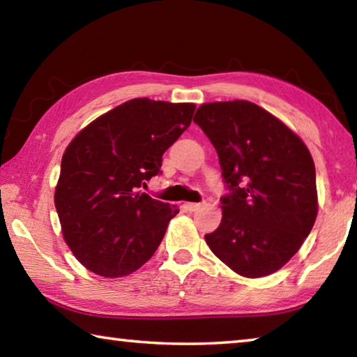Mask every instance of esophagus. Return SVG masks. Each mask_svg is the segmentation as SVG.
<instances>
[{
    "mask_svg": "<svg viewBox=\"0 0 357 357\" xmlns=\"http://www.w3.org/2000/svg\"><path fill=\"white\" fill-rule=\"evenodd\" d=\"M185 208L187 211H190V213H195V211H200L203 208V203H187Z\"/></svg>",
    "mask_w": 357,
    "mask_h": 357,
    "instance_id": "esophagus-1",
    "label": "esophagus"
}]
</instances>
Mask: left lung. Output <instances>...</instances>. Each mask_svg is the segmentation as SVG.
I'll list each match as a JSON object with an SVG mask.
<instances>
[{"label": "left lung", "mask_w": 357, "mask_h": 357, "mask_svg": "<svg viewBox=\"0 0 357 357\" xmlns=\"http://www.w3.org/2000/svg\"><path fill=\"white\" fill-rule=\"evenodd\" d=\"M193 121L215 148L228 189L220 198V225L204 234L209 249L239 275L275 273L299 250L317 219L309 149L249 100L203 104Z\"/></svg>", "instance_id": "1"}]
</instances>
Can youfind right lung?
<instances>
[{"instance_id":"obj_1","label":"right lung","mask_w":357,"mask_h":357,"mask_svg":"<svg viewBox=\"0 0 357 357\" xmlns=\"http://www.w3.org/2000/svg\"><path fill=\"white\" fill-rule=\"evenodd\" d=\"M195 104L148 98L118 105L66 148L55 206L64 241L84 268L123 277L148 261L176 206L142 193L162 155L192 123Z\"/></svg>"}]
</instances>
